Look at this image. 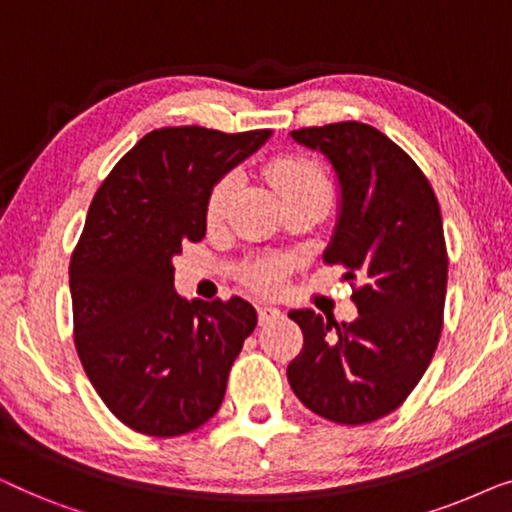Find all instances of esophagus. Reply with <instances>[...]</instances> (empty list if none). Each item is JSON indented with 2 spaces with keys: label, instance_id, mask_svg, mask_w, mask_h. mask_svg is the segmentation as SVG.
Instances as JSON below:
<instances>
[{
  "label": "esophagus",
  "instance_id": "1",
  "mask_svg": "<svg viewBox=\"0 0 512 512\" xmlns=\"http://www.w3.org/2000/svg\"><path fill=\"white\" fill-rule=\"evenodd\" d=\"M279 317H282V312H279L277 307H272V305L258 307V321H261V326L263 324H270V321H275Z\"/></svg>",
  "mask_w": 512,
  "mask_h": 512
}]
</instances>
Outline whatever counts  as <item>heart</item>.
<instances>
[{
    "mask_svg": "<svg viewBox=\"0 0 512 512\" xmlns=\"http://www.w3.org/2000/svg\"><path fill=\"white\" fill-rule=\"evenodd\" d=\"M270 177L275 181L277 191L282 198L307 193V195H319V198L328 200V195H331V181H328L324 165L314 158H307V156L277 158L275 163L270 165ZM235 191H237V174L233 172L223 174V177L216 181L212 191H209L207 209H205L209 226H216V223L223 221ZM289 270H291V258L265 256L244 265L242 272L251 289H256L258 293H275L282 289L284 277Z\"/></svg>",
    "mask_w": 512,
    "mask_h": 512,
    "instance_id": "b5f03b06",
    "label": "heart"
}]
</instances>
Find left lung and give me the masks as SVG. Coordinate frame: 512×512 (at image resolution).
<instances>
[{
	"instance_id": "left-lung-1",
	"label": "left lung",
	"mask_w": 512,
	"mask_h": 512,
	"mask_svg": "<svg viewBox=\"0 0 512 512\" xmlns=\"http://www.w3.org/2000/svg\"><path fill=\"white\" fill-rule=\"evenodd\" d=\"M291 139L333 167L340 202L324 261L361 286L349 324L289 312L305 340L286 377L319 417L368 424L410 396L438 347L447 289L440 207L415 160L373 125L342 121Z\"/></svg>"
}]
</instances>
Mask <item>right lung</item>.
Wrapping results in <instances>:
<instances>
[{
  "mask_svg": "<svg viewBox=\"0 0 512 512\" xmlns=\"http://www.w3.org/2000/svg\"><path fill=\"white\" fill-rule=\"evenodd\" d=\"M200 125L144 135L90 202L69 263L74 345L90 384L125 426L191 433L221 408L233 361L256 328L244 298L186 300L174 256L207 233L216 181L268 142Z\"/></svg>",
  "mask_w": 512,
  "mask_h": 512,
  "instance_id": "add662e5",
  "label": "right lung"
}]
</instances>
